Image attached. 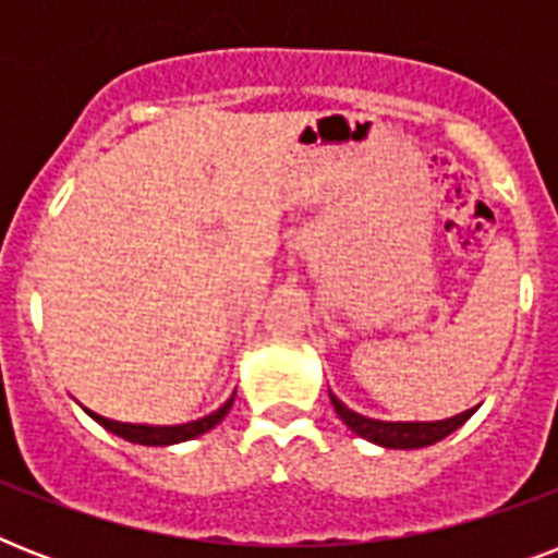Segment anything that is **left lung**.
I'll return each instance as SVG.
<instances>
[{"mask_svg": "<svg viewBox=\"0 0 558 558\" xmlns=\"http://www.w3.org/2000/svg\"><path fill=\"white\" fill-rule=\"evenodd\" d=\"M330 402L350 432H356L359 437H365L376 446H385V449H423V446H432V442L449 437L451 432H458L460 425L475 414V408H469L463 414L437 420V423H385V420H371V416L350 411L336 393H330Z\"/></svg>", "mask_w": 558, "mask_h": 558, "instance_id": "left-lung-1", "label": "left lung"}]
</instances>
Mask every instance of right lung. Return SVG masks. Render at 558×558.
<instances>
[{
    "label": "right lung",
    "instance_id": "right-lung-1",
    "mask_svg": "<svg viewBox=\"0 0 558 558\" xmlns=\"http://www.w3.org/2000/svg\"><path fill=\"white\" fill-rule=\"evenodd\" d=\"M234 397L228 399L226 405L217 408L214 414L202 416V420H193V423H182V425H142V423H118V420H107V416L95 414L89 408H83L86 414L100 423L107 432L118 434V437H124L130 442H138V446H173V442H185L193 440V437H199V434L210 432L214 425L222 423V416L228 414V408H231Z\"/></svg>",
    "mask_w": 558,
    "mask_h": 558
}]
</instances>
